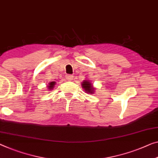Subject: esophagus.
Returning a JSON list of instances; mask_svg holds the SVG:
<instances>
[{
    "label": "esophagus",
    "mask_w": 158,
    "mask_h": 158,
    "mask_svg": "<svg viewBox=\"0 0 158 158\" xmlns=\"http://www.w3.org/2000/svg\"><path fill=\"white\" fill-rule=\"evenodd\" d=\"M73 77L72 75H67V77H66V79H67L68 81H72L73 79Z\"/></svg>",
    "instance_id": "esophagus-1"
}]
</instances>
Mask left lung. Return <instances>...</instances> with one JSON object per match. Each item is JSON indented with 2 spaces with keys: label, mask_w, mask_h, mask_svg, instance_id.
<instances>
[{
  "label": "left lung",
  "mask_w": 158,
  "mask_h": 158,
  "mask_svg": "<svg viewBox=\"0 0 158 158\" xmlns=\"http://www.w3.org/2000/svg\"><path fill=\"white\" fill-rule=\"evenodd\" d=\"M81 86L86 93L89 94H94L95 88L93 86L92 84H91V82L89 80H84L81 83Z\"/></svg>",
  "instance_id": "left-lung-1"
}]
</instances>
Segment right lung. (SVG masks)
Segmentation results:
<instances>
[{
    "label": "right lung",
    "instance_id": "add662e5",
    "mask_svg": "<svg viewBox=\"0 0 158 158\" xmlns=\"http://www.w3.org/2000/svg\"><path fill=\"white\" fill-rule=\"evenodd\" d=\"M55 84H56L55 81H51V82H49V84L48 85V90H52L53 88H54V86H55Z\"/></svg>",
    "mask_w": 158,
    "mask_h": 158
}]
</instances>
